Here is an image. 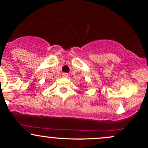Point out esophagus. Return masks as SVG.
I'll list each match as a JSON object with an SVG mask.
<instances>
[{
  "label": "esophagus",
  "instance_id": "34e87169",
  "mask_svg": "<svg viewBox=\"0 0 148 148\" xmlns=\"http://www.w3.org/2000/svg\"><path fill=\"white\" fill-rule=\"evenodd\" d=\"M62 76H63V77H64V78H67L69 76V75H68V74H67V73H66V72H64V73H62Z\"/></svg>",
  "mask_w": 148,
  "mask_h": 148
}]
</instances>
